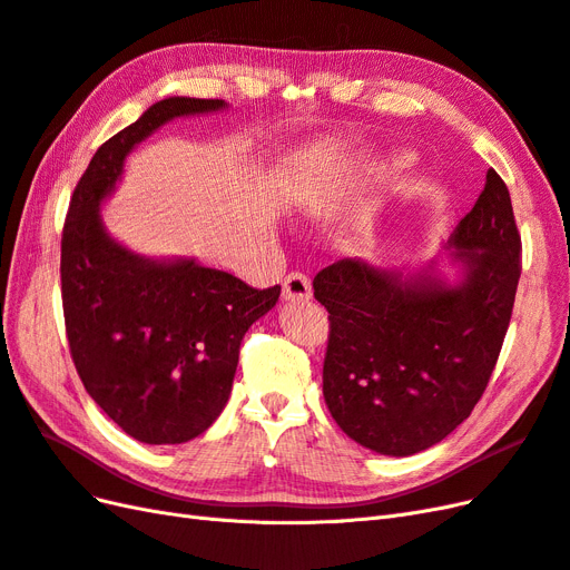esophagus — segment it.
Returning a JSON list of instances; mask_svg holds the SVG:
<instances>
[{"instance_id": "obj_1", "label": "esophagus", "mask_w": 570, "mask_h": 570, "mask_svg": "<svg viewBox=\"0 0 570 570\" xmlns=\"http://www.w3.org/2000/svg\"><path fill=\"white\" fill-rule=\"evenodd\" d=\"M283 297L287 302H299L312 297V283L304 273H287L283 283Z\"/></svg>"}]
</instances>
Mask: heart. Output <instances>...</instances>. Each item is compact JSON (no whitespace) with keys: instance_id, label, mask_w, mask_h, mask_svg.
<instances>
[{"instance_id":"obj_1","label":"heart","mask_w":570,"mask_h":570,"mask_svg":"<svg viewBox=\"0 0 570 570\" xmlns=\"http://www.w3.org/2000/svg\"><path fill=\"white\" fill-rule=\"evenodd\" d=\"M409 164V157L406 154H400V157H396L394 161H392V166H406Z\"/></svg>"}]
</instances>
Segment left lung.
<instances>
[{"label": "left lung", "instance_id": "left-lung-1", "mask_svg": "<svg viewBox=\"0 0 570 570\" xmlns=\"http://www.w3.org/2000/svg\"><path fill=\"white\" fill-rule=\"evenodd\" d=\"M463 281L342 258L316 273L331 333L323 396L354 442L411 456L471 416L502 352L521 278V233L504 180L490 168L450 237Z\"/></svg>", "mask_w": 570, "mask_h": 570}]
</instances>
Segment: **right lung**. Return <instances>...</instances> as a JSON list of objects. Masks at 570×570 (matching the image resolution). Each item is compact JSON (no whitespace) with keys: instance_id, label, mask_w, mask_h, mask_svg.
<instances>
[{"instance_id":"obj_1","label":"right lung","mask_w":570,"mask_h":570,"mask_svg":"<svg viewBox=\"0 0 570 570\" xmlns=\"http://www.w3.org/2000/svg\"><path fill=\"white\" fill-rule=\"evenodd\" d=\"M223 99L168 97L101 145L78 180L61 235L68 347L97 406L145 444L195 440L226 406L239 344L281 285L256 289L195 258L154 262L105 230L99 204L128 154L178 116L226 109Z\"/></svg>"}]
</instances>
